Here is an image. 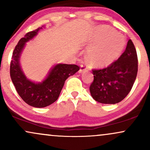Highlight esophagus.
<instances>
[{
    "label": "esophagus",
    "mask_w": 150,
    "mask_h": 150,
    "mask_svg": "<svg viewBox=\"0 0 150 150\" xmlns=\"http://www.w3.org/2000/svg\"><path fill=\"white\" fill-rule=\"evenodd\" d=\"M86 69H87V67H86L85 65H81L80 70H79V73H82V72H84L85 70H86Z\"/></svg>",
    "instance_id": "esophagus-1"
}]
</instances>
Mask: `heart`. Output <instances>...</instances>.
I'll use <instances>...</instances> for the list:
<instances>
[{
	"label": "heart",
	"instance_id": "b5f03b06",
	"mask_svg": "<svg viewBox=\"0 0 150 150\" xmlns=\"http://www.w3.org/2000/svg\"><path fill=\"white\" fill-rule=\"evenodd\" d=\"M86 58L94 66H107L118 59L125 46V39L107 26H100L89 40Z\"/></svg>",
	"mask_w": 150,
	"mask_h": 150
}]
</instances>
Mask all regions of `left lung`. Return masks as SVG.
<instances>
[{
	"label": "left lung",
	"instance_id": "8db88e82",
	"mask_svg": "<svg viewBox=\"0 0 150 150\" xmlns=\"http://www.w3.org/2000/svg\"><path fill=\"white\" fill-rule=\"evenodd\" d=\"M137 56L133 43L129 39L119 58L107 68L92 70L94 80L89 87L93 99L101 104L120 102L131 90L137 77Z\"/></svg>",
	"mask_w": 150,
	"mask_h": 150
}]
</instances>
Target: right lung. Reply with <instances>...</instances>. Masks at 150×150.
Instances as JSON below:
<instances>
[{"label":"right lung","instance_id":"add662e5","mask_svg":"<svg viewBox=\"0 0 150 150\" xmlns=\"http://www.w3.org/2000/svg\"><path fill=\"white\" fill-rule=\"evenodd\" d=\"M41 29L42 27H39L28 32L19 41L13 51L10 68L12 82L20 97L27 104L36 108L46 107L55 102L59 97L66 79L80 70L77 65L59 63L51 68L48 76L42 82L36 83L27 78L20 66V56L26 42L37 35Z\"/></svg>","mask_w":150,"mask_h":150}]
</instances>
